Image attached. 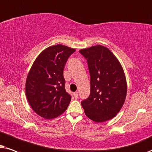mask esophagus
Returning <instances> with one entry per match:
<instances>
[{"label": "esophagus", "instance_id": "obj_1", "mask_svg": "<svg viewBox=\"0 0 152 152\" xmlns=\"http://www.w3.org/2000/svg\"><path fill=\"white\" fill-rule=\"evenodd\" d=\"M74 96L75 99H78V92H76L74 93Z\"/></svg>", "mask_w": 152, "mask_h": 152}]
</instances>
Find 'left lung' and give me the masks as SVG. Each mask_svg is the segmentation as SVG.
<instances>
[{"instance_id":"obj_1","label":"left lung","mask_w":152,"mask_h":152,"mask_svg":"<svg viewBox=\"0 0 152 152\" xmlns=\"http://www.w3.org/2000/svg\"><path fill=\"white\" fill-rule=\"evenodd\" d=\"M88 64L90 94L81 102L86 116L96 122L115 117L126 96L127 85L122 66L108 48L96 45L79 50Z\"/></svg>"}]
</instances>
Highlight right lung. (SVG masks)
<instances>
[{"mask_svg":"<svg viewBox=\"0 0 152 152\" xmlns=\"http://www.w3.org/2000/svg\"><path fill=\"white\" fill-rule=\"evenodd\" d=\"M76 51L62 44L44 49L32 64L26 82V94L32 110L45 119H53L66 110L72 96L66 92L63 70Z\"/></svg>","mask_w":152,"mask_h":152,"instance_id":"1","label":"right lung"}]
</instances>
